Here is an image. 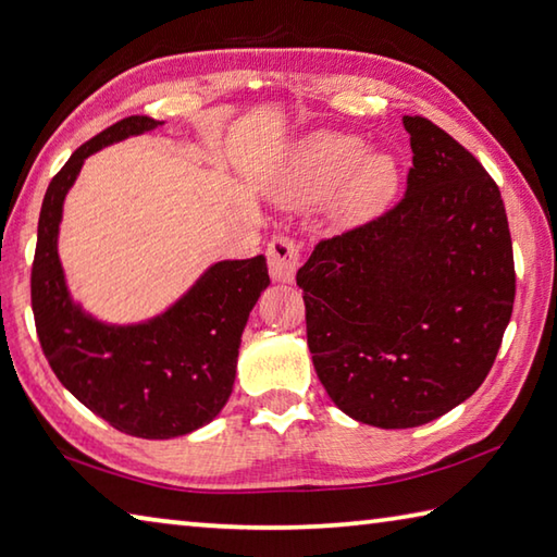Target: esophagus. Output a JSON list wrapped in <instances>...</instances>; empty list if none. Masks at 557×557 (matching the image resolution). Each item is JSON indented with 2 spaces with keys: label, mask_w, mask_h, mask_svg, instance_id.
<instances>
[{
  "label": "esophagus",
  "mask_w": 557,
  "mask_h": 557,
  "mask_svg": "<svg viewBox=\"0 0 557 557\" xmlns=\"http://www.w3.org/2000/svg\"><path fill=\"white\" fill-rule=\"evenodd\" d=\"M269 274L274 281L290 283L296 278V271L302 261V251L296 239L288 235H276L267 247Z\"/></svg>",
  "instance_id": "1"
}]
</instances>
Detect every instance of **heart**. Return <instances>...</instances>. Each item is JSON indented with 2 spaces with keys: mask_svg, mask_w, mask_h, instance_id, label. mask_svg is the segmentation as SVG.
I'll return each instance as SVG.
<instances>
[{
  "mask_svg": "<svg viewBox=\"0 0 557 557\" xmlns=\"http://www.w3.org/2000/svg\"><path fill=\"white\" fill-rule=\"evenodd\" d=\"M400 188V166L385 152H369L359 135L314 133L296 145L271 182L281 206L308 208L334 198L339 225H361L381 215Z\"/></svg>",
  "mask_w": 557,
  "mask_h": 557,
  "instance_id": "1",
  "label": "heart"
}]
</instances>
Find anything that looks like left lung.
<instances>
[{
  "instance_id": "1",
  "label": "left lung",
  "mask_w": 557,
  "mask_h": 557,
  "mask_svg": "<svg viewBox=\"0 0 557 557\" xmlns=\"http://www.w3.org/2000/svg\"><path fill=\"white\" fill-rule=\"evenodd\" d=\"M405 198L322 239L298 269L308 346L344 414L381 429L432 422L485 381L517 274L502 194L463 145L403 115Z\"/></svg>"
}]
</instances>
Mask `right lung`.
<instances>
[{"instance_id":"obj_1","label":"right lung","mask_w":557,"mask_h":557,"mask_svg":"<svg viewBox=\"0 0 557 557\" xmlns=\"http://www.w3.org/2000/svg\"><path fill=\"white\" fill-rule=\"evenodd\" d=\"M157 125L150 115H128L52 176L38 218L30 306L52 373L84 407L123 434L174 438L215 419L233 393L247 318L269 286L267 259L218 261L157 318L107 324L72 300L58 257L62 203L84 160Z\"/></svg>"}]
</instances>
